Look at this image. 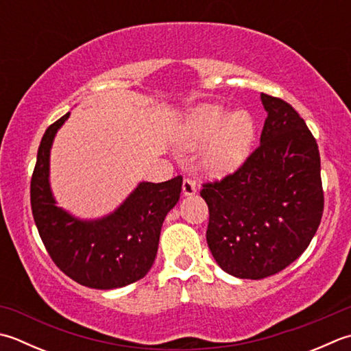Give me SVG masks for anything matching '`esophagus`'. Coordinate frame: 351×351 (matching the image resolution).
<instances>
[{"label": "esophagus", "mask_w": 351, "mask_h": 351, "mask_svg": "<svg viewBox=\"0 0 351 351\" xmlns=\"http://www.w3.org/2000/svg\"><path fill=\"white\" fill-rule=\"evenodd\" d=\"M196 191H197V185L195 181H191V180L182 181V195L184 196H193Z\"/></svg>", "instance_id": "esophagus-1"}]
</instances>
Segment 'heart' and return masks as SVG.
Returning a JSON list of instances; mask_svg holds the SVG:
<instances>
[{"label":"heart","instance_id":"b5f03b06","mask_svg":"<svg viewBox=\"0 0 351 351\" xmlns=\"http://www.w3.org/2000/svg\"><path fill=\"white\" fill-rule=\"evenodd\" d=\"M256 123L248 111L230 109L217 105L199 106L185 121L182 143L187 149L205 146L201 155V167L210 176H225L236 171L248 158Z\"/></svg>","mask_w":351,"mask_h":351}]
</instances>
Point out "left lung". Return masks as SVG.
<instances>
[{"instance_id": "obj_1", "label": "left lung", "mask_w": 351, "mask_h": 351, "mask_svg": "<svg viewBox=\"0 0 351 351\" xmlns=\"http://www.w3.org/2000/svg\"><path fill=\"white\" fill-rule=\"evenodd\" d=\"M267 114L260 146L234 175L204 184L207 243L237 278L262 280L295 262L317 232L324 193L317 140L285 100L260 94Z\"/></svg>"}]
</instances>
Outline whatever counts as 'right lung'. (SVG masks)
<instances>
[{
    "label": "right lung",
    "instance_id": "right-lung-1",
    "mask_svg": "<svg viewBox=\"0 0 351 351\" xmlns=\"http://www.w3.org/2000/svg\"><path fill=\"white\" fill-rule=\"evenodd\" d=\"M70 112L45 130L30 184L34 223L59 269L93 289H117L143 278L152 267L161 226L180 201L182 178L141 181L114 211L82 219L58 205L50 184V154Z\"/></svg>",
    "mask_w": 351,
    "mask_h": 351
}]
</instances>
